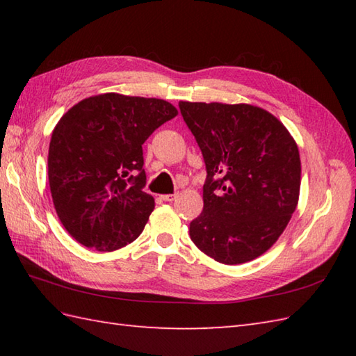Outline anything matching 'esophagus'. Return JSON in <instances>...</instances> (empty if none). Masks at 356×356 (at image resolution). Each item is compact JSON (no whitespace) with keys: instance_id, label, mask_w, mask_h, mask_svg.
Instances as JSON below:
<instances>
[{"instance_id":"esophagus-1","label":"esophagus","mask_w":356,"mask_h":356,"mask_svg":"<svg viewBox=\"0 0 356 356\" xmlns=\"http://www.w3.org/2000/svg\"><path fill=\"white\" fill-rule=\"evenodd\" d=\"M177 199V194H165V195H162V200H165V202H174Z\"/></svg>"}]
</instances>
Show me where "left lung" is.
Returning a JSON list of instances; mask_svg holds the SVG:
<instances>
[{"instance_id": "left-lung-1", "label": "left lung", "mask_w": 356, "mask_h": 356, "mask_svg": "<svg viewBox=\"0 0 356 356\" xmlns=\"http://www.w3.org/2000/svg\"><path fill=\"white\" fill-rule=\"evenodd\" d=\"M207 168L203 211L190 237L218 263L266 252L298 203L301 163L286 127L248 104L179 102Z\"/></svg>"}]
</instances>
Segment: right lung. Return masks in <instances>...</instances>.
<instances>
[{
  "mask_svg": "<svg viewBox=\"0 0 356 356\" xmlns=\"http://www.w3.org/2000/svg\"><path fill=\"white\" fill-rule=\"evenodd\" d=\"M177 116L154 97L105 93L59 119L49 147V184L56 214L81 245L115 251L131 243L154 209L142 145Z\"/></svg>",
  "mask_w": 356,
  "mask_h": 356,
  "instance_id": "1",
  "label": "right lung"
}]
</instances>
